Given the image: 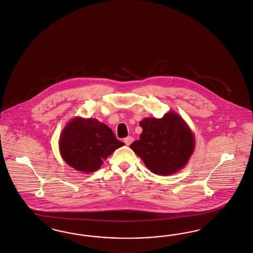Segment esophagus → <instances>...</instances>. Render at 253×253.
<instances>
[{
    "instance_id": "esophagus-1",
    "label": "esophagus",
    "mask_w": 253,
    "mask_h": 253,
    "mask_svg": "<svg viewBox=\"0 0 253 253\" xmlns=\"http://www.w3.org/2000/svg\"><path fill=\"white\" fill-rule=\"evenodd\" d=\"M132 141H133V138H132L131 136H128V137L124 138V143H125L127 146H130Z\"/></svg>"
}]
</instances>
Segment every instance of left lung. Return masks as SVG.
Masks as SVG:
<instances>
[{"label":"left lung","instance_id":"8db88e82","mask_svg":"<svg viewBox=\"0 0 253 253\" xmlns=\"http://www.w3.org/2000/svg\"><path fill=\"white\" fill-rule=\"evenodd\" d=\"M139 140L130 148L154 174L172 175L183 169L195 150V135L187 123L175 112H169L162 119L146 118Z\"/></svg>","mask_w":253,"mask_h":253}]
</instances>
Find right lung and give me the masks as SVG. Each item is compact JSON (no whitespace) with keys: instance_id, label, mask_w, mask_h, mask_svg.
Listing matches in <instances>:
<instances>
[{"instance_id":"obj_1","label":"right lung","mask_w":253,"mask_h":253,"mask_svg":"<svg viewBox=\"0 0 253 253\" xmlns=\"http://www.w3.org/2000/svg\"><path fill=\"white\" fill-rule=\"evenodd\" d=\"M125 145L111 129L96 119L76 117L69 122L59 137L63 160L77 171L98 170L117 149Z\"/></svg>"}]
</instances>
